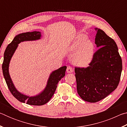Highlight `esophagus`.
Masks as SVG:
<instances>
[{"mask_svg": "<svg viewBox=\"0 0 127 127\" xmlns=\"http://www.w3.org/2000/svg\"><path fill=\"white\" fill-rule=\"evenodd\" d=\"M66 72L68 73H70L73 72V69L70 66H68L67 67V69H66Z\"/></svg>", "mask_w": 127, "mask_h": 127, "instance_id": "esophagus-1", "label": "esophagus"}]
</instances>
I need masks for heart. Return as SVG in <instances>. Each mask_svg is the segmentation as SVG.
I'll use <instances>...</instances> for the list:
<instances>
[{"mask_svg":"<svg viewBox=\"0 0 127 127\" xmlns=\"http://www.w3.org/2000/svg\"><path fill=\"white\" fill-rule=\"evenodd\" d=\"M94 44L87 36L79 35L70 45V51H74L72 61L75 65L80 67H86L91 63L94 54Z\"/></svg>","mask_w":127,"mask_h":127,"instance_id":"1","label":"heart"}]
</instances>
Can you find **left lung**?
Returning a JSON list of instances; mask_svg holds the SVG:
<instances>
[{
  "instance_id": "left-lung-1",
  "label": "left lung",
  "mask_w": 127,
  "mask_h": 127,
  "mask_svg": "<svg viewBox=\"0 0 127 127\" xmlns=\"http://www.w3.org/2000/svg\"><path fill=\"white\" fill-rule=\"evenodd\" d=\"M95 44L98 48L89 66L75 68L77 92L82 99L96 102L117 89L122 70V61L113 38L96 28Z\"/></svg>"
}]
</instances>
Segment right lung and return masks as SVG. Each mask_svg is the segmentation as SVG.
I'll return each instance as SVG.
<instances>
[{"label": "right lung", "instance_id": "obj_1", "mask_svg": "<svg viewBox=\"0 0 127 127\" xmlns=\"http://www.w3.org/2000/svg\"><path fill=\"white\" fill-rule=\"evenodd\" d=\"M41 37V33L38 31L27 32L16 35L12 41L7 46L4 54V60L2 64L3 76L8 89L14 97L21 102L31 105H42L46 104L54 94L58 83L65 74L66 66H63L51 73L47 82V85L43 91L35 96H29L19 92L15 87L10 78L9 66L10 60L21 42L27 41H35Z\"/></svg>", "mask_w": 127, "mask_h": 127}]
</instances>
